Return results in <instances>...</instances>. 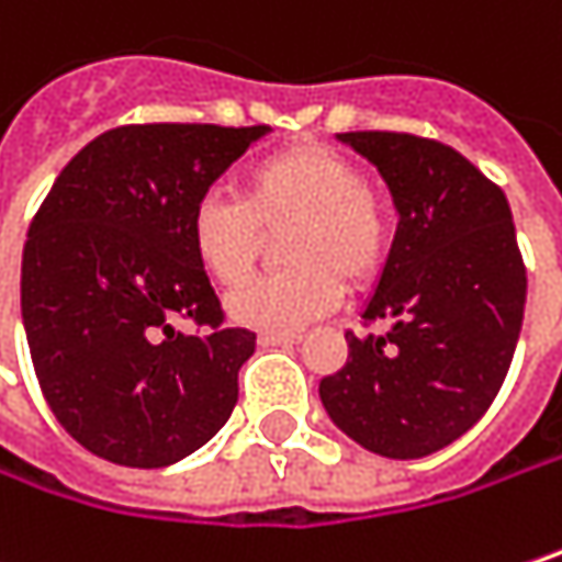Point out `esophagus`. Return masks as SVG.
<instances>
[{"instance_id": "1", "label": "esophagus", "mask_w": 562, "mask_h": 562, "mask_svg": "<svg viewBox=\"0 0 562 562\" xmlns=\"http://www.w3.org/2000/svg\"><path fill=\"white\" fill-rule=\"evenodd\" d=\"M302 334H289V331H260V344L263 347H289V344H299Z\"/></svg>"}]
</instances>
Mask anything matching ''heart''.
<instances>
[{
    "label": "heart",
    "mask_w": 562,
    "mask_h": 562,
    "mask_svg": "<svg viewBox=\"0 0 562 562\" xmlns=\"http://www.w3.org/2000/svg\"><path fill=\"white\" fill-rule=\"evenodd\" d=\"M280 231L277 254L289 270L231 295V318L247 328H305L337 308L344 285L357 292L380 280L392 247L385 202L350 157L325 144H292L254 160L237 202L202 195L189 215V247L212 280L234 289Z\"/></svg>",
    "instance_id": "1"
}]
</instances>
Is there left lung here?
Segmentation results:
<instances>
[{"label": "left lung", "instance_id": "8db88e82", "mask_svg": "<svg viewBox=\"0 0 562 562\" xmlns=\"http://www.w3.org/2000/svg\"><path fill=\"white\" fill-rule=\"evenodd\" d=\"M392 192L398 228L347 363L318 392L360 447L418 460L480 418L515 357L528 273L505 192L460 150L402 131L337 134Z\"/></svg>", "mask_w": 562, "mask_h": 562}]
</instances>
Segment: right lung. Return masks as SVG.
Here are the masks:
<instances>
[{
    "instance_id": "right-lung-1",
    "label": "right lung",
    "mask_w": 562,
    "mask_h": 562,
    "mask_svg": "<svg viewBox=\"0 0 562 562\" xmlns=\"http://www.w3.org/2000/svg\"><path fill=\"white\" fill-rule=\"evenodd\" d=\"M267 131L122 125L89 140L41 202L22 254V322L50 412L89 453L157 470L231 418L257 334L225 325L189 215Z\"/></svg>"
}]
</instances>
